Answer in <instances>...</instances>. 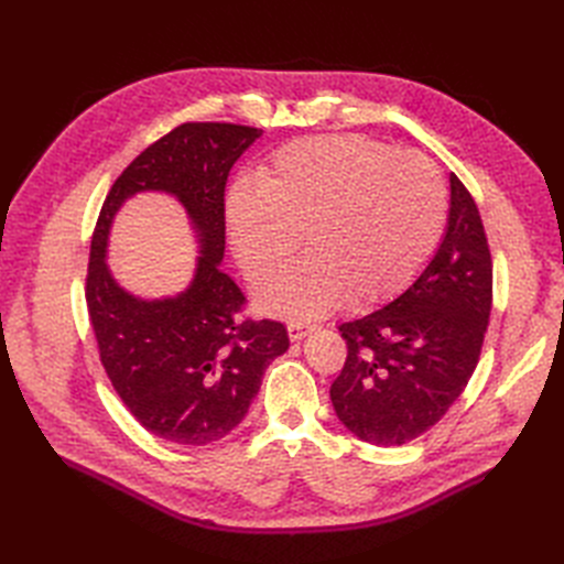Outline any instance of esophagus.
<instances>
[{
  "label": "esophagus",
  "instance_id": "34e87169",
  "mask_svg": "<svg viewBox=\"0 0 564 564\" xmlns=\"http://www.w3.org/2000/svg\"><path fill=\"white\" fill-rule=\"evenodd\" d=\"M313 329H315V324H308V322H292V324H289V327H286L289 338H292V340L305 338Z\"/></svg>",
  "mask_w": 564,
  "mask_h": 564
}]
</instances>
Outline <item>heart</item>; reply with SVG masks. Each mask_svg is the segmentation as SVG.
Here are the masks:
<instances>
[{
  "label": "heart",
  "mask_w": 564,
  "mask_h": 564,
  "mask_svg": "<svg viewBox=\"0 0 564 564\" xmlns=\"http://www.w3.org/2000/svg\"><path fill=\"white\" fill-rule=\"evenodd\" d=\"M445 187L419 152L365 135H313L282 145L226 202L232 251L245 275L268 284L259 305L305 319L400 294L429 263L445 226Z\"/></svg>",
  "instance_id": "heart-1"
}]
</instances>
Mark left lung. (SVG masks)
Returning <instances> with one entry per match:
<instances>
[{"label": "left lung", "mask_w": 564, "mask_h": 564, "mask_svg": "<svg viewBox=\"0 0 564 564\" xmlns=\"http://www.w3.org/2000/svg\"><path fill=\"white\" fill-rule=\"evenodd\" d=\"M449 187L447 230L431 263L398 299L338 327L348 357L332 404L369 445H404L433 429L480 360L491 256L475 199L456 174Z\"/></svg>", "instance_id": "left-lung-1"}]
</instances>
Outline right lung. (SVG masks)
Here are the masks:
<instances>
[{
	"label": "right lung",
	"instance_id": "right-lung-1",
	"mask_svg": "<svg viewBox=\"0 0 564 564\" xmlns=\"http://www.w3.org/2000/svg\"><path fill=\"white\" fill-rule=\"evenodd\" d=\"M261 133L224 122L169 131L115 181L91 237L87 305L100 362L135 421L176 445L226 437L247 416L265 367L289 348L282 322L237 319L245 294L220 270L228 174ZM135 192L176 196L194 224L198 268L176 297H133L105 263L111 220Z\"/></svg>",
	"mask_w": 564,
	"mask_h": 564
}]
</instances>
